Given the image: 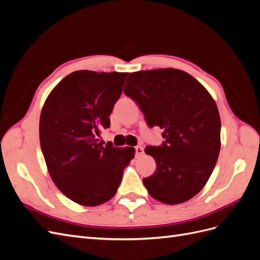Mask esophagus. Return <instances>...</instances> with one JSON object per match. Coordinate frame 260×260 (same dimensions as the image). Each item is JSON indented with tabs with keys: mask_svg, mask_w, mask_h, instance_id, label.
Instances as JSON below:
<instances>
[{
	"mask_svg": "<svg viewBox=\"0 0 260 260\" xmlns=\"http://www.w3.org/2000/svg\"><path fill=\"white\" fill-rule=\"evenodd\" d=\"M143 153H144V149L142 146H136V156L137 157L143 155Z\"/></svg>",
	"mask_w": 260,
	"mask_h": 260,
	"instance_id": "obj_1",
	"label": "esophagus"
}]
</instances>
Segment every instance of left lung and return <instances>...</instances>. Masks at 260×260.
<instances>
[{
    "instance_id": "1",
    "label": "left lung",
    "mask_w": 260,
    "mask_h": 260,
    "mask_svg": "<svg viewBox=\"0 0 260 260\" xmlns=\"http://www.w3.org/2000/svg\"><path fill=\"white\" fill-rule=\"evenodd\" d=\"M125 95L137 102L148 127L164 130L161 146H146L156 171L143 179L149 195L167 205L184 203L205 186L220 152L221 121L216 102L183 70L132 73Z\"/></svg>"
}]
</instances>
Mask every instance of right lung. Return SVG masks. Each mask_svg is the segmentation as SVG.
<instances>
[{"label": "right lung", "mask_w": 260, "mask_h": 260, "mask_svg": "<svg viewBox=\"0 0 260 260\" xmlns=\"http://www.w3.org/2000/svg\"><path fill=\"white\" fill-rule=\"evenodd\" d=\"M128 73L78 70L49 94L39 124L40 145L55 185L82 206L108 202L120 185L135 147L100 142Z\"/></svg>", "instance_id": "1"}]
</instances>
